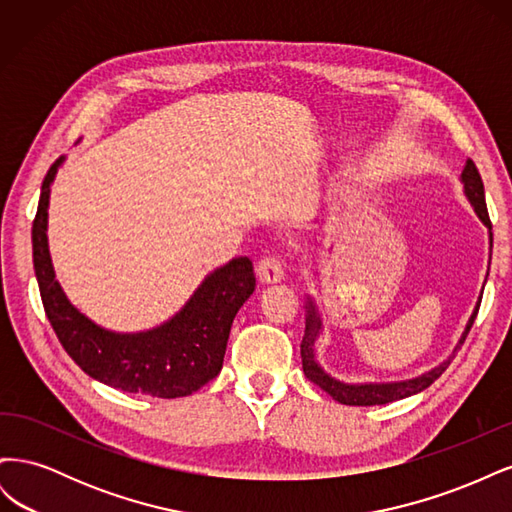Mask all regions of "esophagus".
Listing matches in <instances>:
<instances>
[{"instance_id": "esophagus-1", "label": "esophagus", "mask_w": 512, "mask_h": 512, "mask_svg": "<svg viewBox=\"0 0 512 512\" xmlns=\"http://www.w3.org/2000/svg\"><path fill=\"white\" fill-rule=\"evenodd\" d=\"M256 275L260 282L265 284H277L284 280V265L277 256H265L256 265Z\"/></svg>"}]
</instances>
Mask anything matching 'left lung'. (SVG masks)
Listing matches in <instances>:
<instances>
[{
  "mask_svg": "<svg viewBox=\"0 0 512 512\" xmlns=\"http://www.w3.org/2000/svg\"><path fill=\"white\" fill-rule=\"evenodd\" d=\"M461 183H463V192H466L470 205L474 207L480 222H483L491 230V220H489L487 205H485L483 179H480L478 168H476V164L472 160H468L466 168H463ZM489 245L493 247V235H491V232H489ZM480 299H483V297H478L474 312H472V316H470V320L466 324V331L461 333L457 346L453 348L451 356H448L444 363H440L438 367H433V369L425 371V374L416 376V378H410V380H401V382H365V384H348V382H342V380H335L333 376H329L327 371H324L318 365L314 348H316V339H318V335L322 331V320H320V314H318L314 301L307 299V305H305V309H307L305 335H303V342H301V359H303L305 376H307V380H312L314 384H318L324 393H329L335 401H339V404H346V406H382V404H391V401H397V399H404V397L421 393V391L427 389V386H431L433 382H436L444 374L446 367L451 365V361L455 359V354L461 348V344L466 342V337H468L472 324L476 320V314H478Z\"/></svg>",
  "mask_w": 512,
  "mask_h": 512,
  "instance_id": "8db88e82",
  "label": "left lung"
}]
</instances>
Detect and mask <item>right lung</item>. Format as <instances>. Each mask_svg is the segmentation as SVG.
<instances>
[{
  "label": "right lung",
  "mask_w": 512,
  "mask_h": 512,
  "mask_svg": "<svg viewBox=\"0 0 512 512\" xmlns=\"http://www.w3.org/2000/svg\"><path fill=\"white\" fill-rule=\"evenodd\" d=\"M59 158L42 181L32 228L34 269L46 318L87 376L126 393L185 397L220 374L232 320L256 288L252 260L239 256L209 273L179 312L156 329L108 331L76 309L55 280L49 254V196Z\"/></svg>",
  "instance_id": "right-lung-1"
}]
</instances>
